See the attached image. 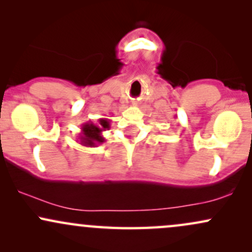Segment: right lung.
I'll return each mask as SVG.
<instances>
[{
    "instance_id": "right-lung-1",
    "label": "right lung",
    "mask_w": 252,
    "mask_h": 252,
    "mask_svg": "<svg viewBox=\"0 0 252 252\" xmlns=\"http://www.w3.org/2000/svg\"><path fill=\"white\" fill-rule=\"evenodd\" d=\"M110 129V120L108 118H99L98 123L86 122L82 126L80 134L78 140L80 144L85 147H97L98 144L103 143L105 138L103 137L102 132Z\"/></svg>"
}]
</instances>
